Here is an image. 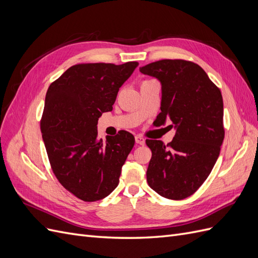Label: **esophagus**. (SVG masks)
I'll use <instances>...</instances> for the list:
<instances>
[{"label":"esophagus","mask_w":258,"mask_h":258,"mask_svg":"<svg viewBox=\"0 0 258 258\" xmlns=\"http://www.w3.org/2000/svg\"><path fill=\"white\" fill-rule=\"evenodd\" d=\"M136 143L140 144V145H144L145 144V140L141 136H137L136 137Z\"/></svg>","instance_id":"obj_1"}]
</instances>
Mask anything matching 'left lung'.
<instances>
[{
	"mask_svg": "<svg viewBox=\"0 0 258 258\" xmlns=\"http://www.w3.org/2000/svg\"><path fill=\"white\" fill-rule=\"evenodd\" d=\"M161 83L158 126L170 119L176 129L172 142L146 140L152 158L146 178L152 189L171 200L191 196L212 171L225 130L220 88L191 61L163 59L140 68Z\"/></svg>",
	"mask_w": 258,
	"mask_h": 258,
	"instance_id": "8db88e82",
	"label": "left lung"
}]
</instances>
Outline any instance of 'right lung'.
Masks as SVG:
<instances>
[{
    "mask_svg": "<svg viewBox=\"0 0 258 258\" xmlns=\"http://www.w3.org/2000/svg\"><path fill=\"white\" fill-rule=\"evenodd\" d=\"M138 66L137 61L75 64L48 87L41 118L43 141L53 174L81 200L103 199L119 183L135 137L121 130L103 142L97 124L102 113L113 110L119 88Z\"/></svg>",
    "mask_w": 258,
    "mask_h": 258,
    "instance_id": "obj_1",
    "label": "right lung"
}]
</instances>
